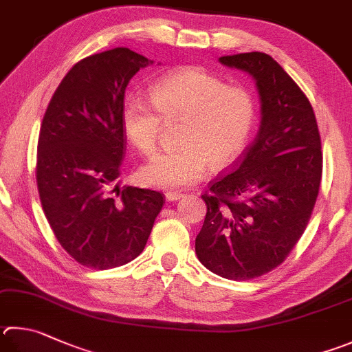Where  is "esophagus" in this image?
I'll return each mask as SVG.
<instances>
[{
    "mask_svg": "<svg viewBox=\"0 0 352 352\" xmlns=\"http://www.w3.org/2000/svg\"><path fill=\"white\" fill-rule=\"evenodd\" d=\"M164 197H166V201L172 203V201L180 200V198L183 197V194H182V192H166V194H164Z\"/></svg>",
    "mask_w": 352,
    "mask_h": 352,
    "instance_id": "obj_1",
    "label": "esophagus"
}]
</instances>
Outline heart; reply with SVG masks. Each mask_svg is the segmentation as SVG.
I'll return each mask as SVG.
<instances>
[{"label":"heart","instance_id":"obj_1","mask_svg":"<svg viewBox=\"0 0 352 352\" xmlns=\"http://www.w3.org/2000/svg\"><path fill=\"white\" fill-rule=\"evenodd\" d=\"M152 107L129 98L121 111L126 138L143 154L155 149L162 120H184L175 152H160L146 163L140 177L158 189H178L197 182L210 169L232 163L251 138L257 103L251 91L228 82L197 66L163 75L151 89Z\"/></svg>","mask_w":352,"mask_h":352}]
</instances>
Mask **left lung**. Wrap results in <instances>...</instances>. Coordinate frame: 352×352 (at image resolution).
I'll return each instance as SVG.
<instances>
[{
  "mask_svg": "<svg viewBox=\"0 0 352 352\" xmlns=\"http://www.w3.org/2000/svg\"><path fill=\"white\" fill-rule=\"evenodd\" d=\"M219 61L255 80L261 120L254 143L201 195L208 212L195 252L217 276L249 280L277 267L305 232L320 188L322 142L309 100L272 56Z\"/></svg>",
  "mask_w": 352,
  "mask_h": 352,
  "instance_id": "8db88e82",
  "label": "left lung"
}]
</instances>
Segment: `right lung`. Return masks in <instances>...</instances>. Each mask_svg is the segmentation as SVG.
Instances as JSON below:
<instances>
[{"label":"right lung","mask_w":352,"mask_h":352,"mask_svg":"<svg viewBox=\"0 0 352 352\" xmlns=\"http://www.w3.org/2000/svg\"><path fill=\"white\" fill-rule=\"evenodd\" d=\"M127 47L81 60L44 113L36 155L41 206L56 240L80 265L111 270L143 252L163 194L120 188L126 87L152 65Z\"/></svg>","instance_id":"add662e5"}]
</instances>
